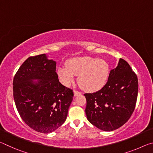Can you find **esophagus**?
Segmentation results:
<instances>
[{"instance_id": "34e87169", "label": "esophagus", "mask_w": 153, "mask_h": 153, "mask_svg": "<svg viewBox=\"0 0 153 153\" xmlns=\"http://www.w3.org/2000/svg\"><path fill=\"white\" fill-rule=\"evenodd\" d=\"M74 97H77V95H79V94H82L81 92H79V91H77V90H74Z\"/></svg>"}]
</instances>
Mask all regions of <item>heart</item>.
<instances>
[{
    "label": "heart",
    "instance_id": "obj_1",
    "mask_svg": "<svg viewBox=\"0 0 153 153\" xmlns=\"http://www.w3.org/2000/svg\"><path fill=\"white\" fill-rule=\"evenodd\" d=\"M109 74L107 61L90 56L71 59L66 67L59 68L58 74L65 84H69L78 76V83L82 88L95 91L104 86Z\"/></svg>",
    "mask_w": 153,
    "mask_h": 153
}]
</instances>
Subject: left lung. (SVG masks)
I'll use <instances>...</instances> for the list:
<instances>
[{
  "label": "left lung",
  "instance_id": "1",
  "mask_svg": "<svg viewBox=\"0 0 153 153\" xmlns=\"http://www.w3.org/2000/svg\"><path fill=\"white\" fill-rule=\"evenodd\" d=\"M138 91L136 74L124 59L111 69L107 82L101 89L84 94L85 111L92 125L103 131L118 129L130 118L135 108Z\"/></svg>",
  "mask_w": 153,
  "mask_h": 153
}]
</instances>
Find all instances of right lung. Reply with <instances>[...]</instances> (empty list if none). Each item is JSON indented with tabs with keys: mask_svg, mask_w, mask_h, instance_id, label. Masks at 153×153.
Instances as JSON below:
<instances>
[{
	"mask_svg": "<svg viewBox=\"0 0 153 153\" xmlns=\"http://www.w3.org/2000/svg\"><path fill=\"white\" fill-rule=\"evenodd\" d=\"M56 64L45 54L30 56L18 69L13 82L20 117L40 133L53 132L65 121L73 100V90L59 82Z\"/></svg>",
	"mask_w": 153,
	"mask_h": 153,
	"instance_id": "add662e5",
	"label": "right lung"
}]
</instances>
